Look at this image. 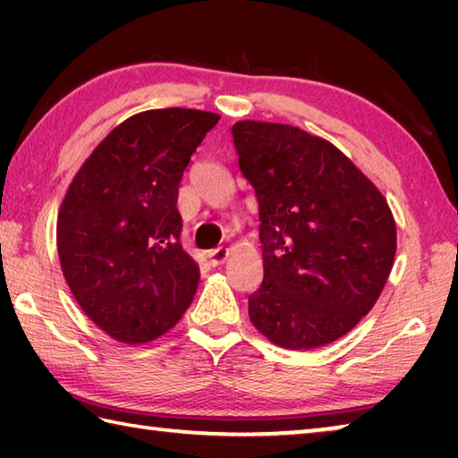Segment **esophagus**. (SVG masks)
Returning <instances> with one entry per match:
<instances>
[{
	"mask_svg": "<svg viewBox=\"0 0 458 458\" xmlns=\"http://www.w3.org/2000/svg\"><path fill=\"white\" fill-rule=\"evenodd\" d=\"M206 259L210 260V265L212 267H218V265H222L224 260L228 259V248H214V250H208L206 252Z\"/></svg>",
	"mask_w": 458,
	"mask_h": 458,
	"instance_id": "obj_1",
	"label": "esophagus"
}]
</instances>
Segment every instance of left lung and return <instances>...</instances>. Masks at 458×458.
I'll list each match as a JSON object with an SVG mask.
<instances>
[{"label": "left lung", "mask_w": 458, "mask_h": 458, "mask_svg": "<svg viewBox=\"0 0 458 458\" xmlns=\"http://www.w3.org/2000/svg\"><path fill=\"white\" fill-rule=\"evenodd\" d=\"M257 191L265 278L248 297L254 327L284 350H313L366 317L396 257L379 190L335 145L265 121L232 127Z\"/></svg>", "instance_id": "left-lung-1"}]
</instances>
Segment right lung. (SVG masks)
<instances>
[{
    "label": "right lung",
    "instance_id": "1",
    "mask_svg": "<svg viewBox=\"0 0 458 458\" xmlns=\"http://www.w3.org/2000/svg\"><path fill=\"white\" fill-rule=\"evenodd\" d=\"M218 121L177 106L133 114L98 143L66 191L56 226L62 273L113 339H157L191 305L199 267L180 242L177 188Z\"/></svg>",
    "mask_w": 458,
    "mask_h": 458
}]
</instances>
